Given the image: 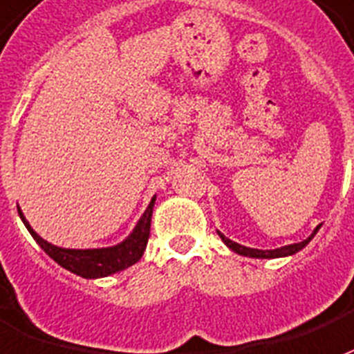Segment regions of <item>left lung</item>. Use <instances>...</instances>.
I'll list each match as a JSON object with an SVG mask.
<instances>
[{
  "label": "left lung",
  "instance_id": "8db88e82",
  "mask_svg": "<svg viewBox=\"0 0 354 354\" xmlns=\"http://www.w3.org/2000/svg\"><path fill=\"white\" fill-rule=\"evenodd\" d=\"M317 230H319V226L315 228V232L311 234V236L308 237V239H304V241H300V243H292V245H286V247H281V249H273V251H260V249H249V247H243V245L236 243V241H232V239H228L226 236H223L221 232H218V236L223 237V241L228 247H230L232 251L237 252V254H243V257H251V259H279V257H288V254H294V252H298L300 249H304L306 245L313 239V236L317 234Z\"/></svg>",
  "mask_w": 354,
  "mask_h": 354
}]
</instances>
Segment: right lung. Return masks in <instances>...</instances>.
Instances as JSON below:
<instances>
[{"instance_id":"right-lung-1","label":"right lung","mask_w":354,"mask_h":354,"mask_svg":"<svg viewBox=\"0 0 354 354\" xmlns=\"http://www.w3.org/2000/svg\"><path fill=\"white\" fill-rule=\"evenodd\" d=\"M154 200L156 198H152L149 207L143 213V216L139 218L138 226L133 228L130 236L126 237L122 243L115 245V247H107V249H84L82 251V249H62V247L50 245L33 232V228L26 221L20 209H18V215L22 218V223L26 224V228L30 230L33 239L41 245V249L54 262H58L62 268L81 275L84 279H95V277H107L111 273L122 272V270L133 266L143 257L147 241H149V236H151V216Z\"/></svg>"}]
</instances>
